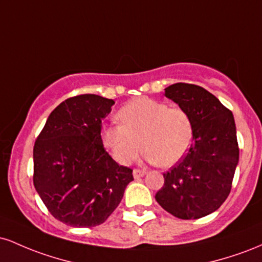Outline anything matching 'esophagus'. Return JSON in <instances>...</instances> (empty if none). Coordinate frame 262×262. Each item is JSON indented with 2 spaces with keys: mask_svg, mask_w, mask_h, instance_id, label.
Returning a JSON list of instances; mask_svg holds the SVG:
<instances>
[{
  "mask_svg": "<svg viewBox=\"0 0 262 262\" xmlns=\"http://www.w3.org/2000/svg\"><path fill=\"white\" fill-rule=\"evenodd\" d=\"M144 175H145V171H144V170H140V169H134L133 170L134 179H139V177H143Z\"/></svg>",
  "mask_w": 262,
  "mask_h": 262,
  "instance_id": "esophagus-1",
  "label": "esophagus"
}]
</instances>
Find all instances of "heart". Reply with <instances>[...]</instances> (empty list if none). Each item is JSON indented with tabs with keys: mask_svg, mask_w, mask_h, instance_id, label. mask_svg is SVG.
Segmentation results:
<instances>
[{
	"mask_svg": "<svg viewBox=\"0 0 262 262\" xmlns=\"http://www.w3.org/2000/svg\"><path fill=\"white\" fill-rule=\"evenodd\" d=\"M117 118L121 124L104 127L102 143L122 165L130 164L143 148L148 161L172 166L185 158L193 139L187 111L161 101L134 98L119 110Z\"/></svg>",
	"mask_w": 262,
	"mask_h": 262,
	"instance_id": "obj_1",
	"label": "heart"
}]
</instances>
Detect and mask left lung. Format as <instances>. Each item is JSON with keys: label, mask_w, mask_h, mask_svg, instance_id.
<instances>
[{"label": "left lung", "mask_w": 262, "mask_h": 262, "mask_svg": "<svg viewBox=\"0 0 262 262\" xmlns=\"http://www.w3.org/2000/svg\"><path fill=\"white\" fill-rule=\"evenodd\" d=\"M165 96L187 111L193 140L187 155L164 173L158 203L180 219H198L217 210L229 196L239 161L233 113L203 87L173 83Z\"/></svg>", "instance_id": "left-lung-1"}]
</instances>
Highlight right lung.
<instances>
[{"mask_svg":"<svg viewBox=\"0 0 262 262\" xmlns=\"http://www.w3.org/2000/svg\"><path fill=\"white\" fill-rule=\"evenodd\" d=\"M113 100L74 96L48 117L33 149V183L50 214L66 225L91 228L106 222L133 181V170L104 149L102 121Z\"/></svg>","mask_w":262,"mask_h":262,"instance_id":"1","label":"right lung"}]
</instances>
